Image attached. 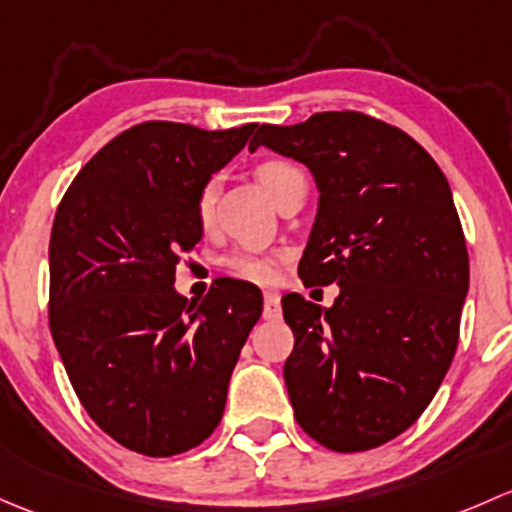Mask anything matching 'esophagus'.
<instances>
[{"label":"esophagus","mask_w":512,"mask_h":512,"mask_svg":"<svg viewBox=\"0 0 512 512\" xmlns=\"http://www.w3.org/2000/svg\"><path fill=\"white\" fill-rule=\"evenodd\" d=\"M263 318L266 320L281 318V295H278L276 291L263 293Z\"/></svg>","instance_id":"34e87169"}]
</instances>
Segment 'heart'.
Masks as SVG:
<instances>
[{"label":"heart","mask_w":512,"mask_h":512,"mask_svg":"<svg viewBox=\"0 0 512 512\" xmlns=\"http://www.w3.org/2000/svg\"><path fill=\"white\" fill-rule=\"evenodd\" d=\"M256 177L273 199L281 197L291 184L305 182V172L300 170L295 162L283 160V157L263 160L261 165L256 167ZM214 204H217V179H209L197 194V219L202 226L212 224ZM224 266L231 276L241 278V281L271 283L273 278H276V261H273L271 256L261 254V251H251V249L234 251V254L226 256Z\"/></svg>","instance_id":"heart-1"}]
</instances>
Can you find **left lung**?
<instances>
[{"mask_svg": "<svg viewBox=\"0 0 512 512\" xmlns=\"http://www.w3.org/2000/svg\"><path fill=\"white\" fill-rule=\"evenodd\" d=\"M261 145L313 172L320 202L298 276L340 286L330 308L281 300L295 421L330 451L377 449L419 419L456 355L468 251L451 187L419 142L357 110L261 125L249 150Z\"/></svg>", "mask_w": 512, "mask_h": 512, "instance_id": "8db88e82", "label": "left lung"}]
</instances>
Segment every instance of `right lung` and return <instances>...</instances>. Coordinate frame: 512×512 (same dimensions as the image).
Returning a JSON list of instances; mask_svg holds the SVG:
<instances>
[{
  "label": "right lung",
  "instance_id": "obj_1",
  "mask_svg": "<svg viewBox=\"0 0 512 512\" xmlns=\"http://www.w3.org/2000/svg\"><path fill=\"white\" fill-rule=\"evenodd\" d=\"M147 120L88 160L56 209L49 325L88 416L120 446L175 456L221 421L263 298L219 278L202 303L175 288L202 239L197 194L254 133Z\"/></svg>",
  "mask_w": 512,
  "mask_h": 512
}]
</instances>
